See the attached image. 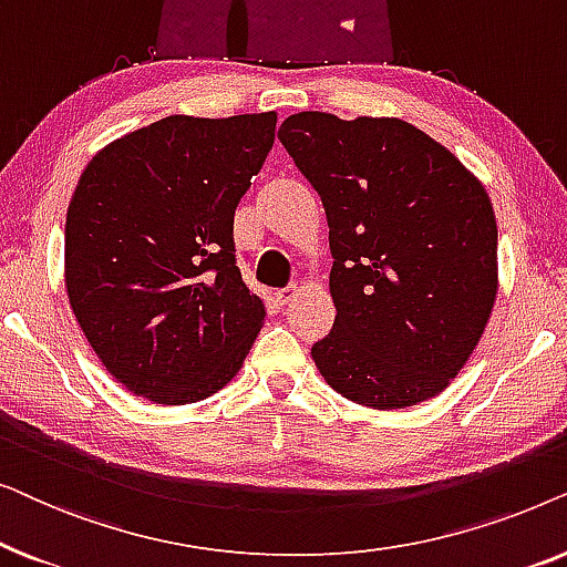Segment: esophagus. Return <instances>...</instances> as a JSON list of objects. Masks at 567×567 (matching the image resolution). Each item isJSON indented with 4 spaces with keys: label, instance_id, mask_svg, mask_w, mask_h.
<instances>
[{
    "label": "esophagus",
    "instance_id": "obj_1",
    "mask_svg": "<svg viewBox=\"0 0 567 567\" xmlns=\"http://www.w3.org/2000/svg\"><path fill=\"white\" fill-rule=\"evenodd\" d=\"M297 293H299V286L291 284V286H286V289L276 291V301H278V305H289V301L297 297Z\"/></svg>",
    "mask_w": 567,
    "mask_h": 567
}]
</instances>
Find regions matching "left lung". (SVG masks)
I'll return each instance as SVG.
<instances>
[{
    "mask_svg": "<svg viewBox=\"0 0 567 567\" xmlns=\"http://www.w3.org/2000/svg\"><path fill=\"white\" fill-rule=\"evenodd\" d=\"M278 138L322 198L336 324L312 346L332 390L398 410L436 398L483 338L498 227L483 183L413 123L289 115Z\"/></svg>",
    "mask_w": 567,
    "mask_h": 567,
    "instance_id": "left-lung-1",
    "label": "left lung"
}]
</instances>
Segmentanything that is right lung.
Instances as JSON below:
<instances>
[{
	"label": "right lung",
	"instance_id": "right-lung-1",
	"mask_svg": "<svg viewBox=\"0 0 567 567\" xmlns=\"http://www.w3.org/2000/svg\"><path fill=\"white\" fill-rule=\"evenodd\" d=\"M270 113L167 115L103 146L66 212L80 328L128 392L188 405L229 384L266 309L235 262V208L276 138Z\"/></svg>",
	"mask_w": 567,
	"mask_h": 567
}]
</instances>
